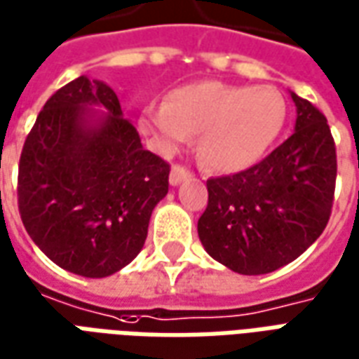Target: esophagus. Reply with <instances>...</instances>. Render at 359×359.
Segmentation results:
<instances>
[{"mask_svg": "<svg viewBox=\"0 0 359 359\" xmlns=\"http://www.w3.org/2000/svg\"><path fill=\"white\" fill-rule=\"evenodd\" d=\"M190 177H192V172L188 171L187 167H182V165H172L171 175H169V182H171L172 187H177L182 180L190 179Z\"/></svg>", "mask_w": 359, "mask_h": 359, "instance_id": "34e87169", "label": "esophagus"}]
</instances>
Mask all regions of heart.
<instances>
[{
	"instance_id": "1",
	"label": "heart",
	"mask_w": 359,
	"mask_h": 359,
	"mask_svg": "<svg viewBox=\"0 0 359 359\" xmlns=\"http://www.w3.org/2000/svg\"><path fill=\"white\" fill-rule=\"evenodd\" d=\"M286 103L271 86L202 81L169 92L140 115L142 133L159 151L172 154L200 134V157L210 169L236 172L257 163L283 130Z\"/></svg>"
}]
</instances>
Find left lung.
<instances>
[{
	"mask_svg": "<svg viewBox=\"0 0 359 359\" xmlns=\"http://www.w3.org/2000/svg\"><path fill=\"white\" fill-rule=\"evenodd\" d=\"M294 134L246 171L208 180L198 234L213 259L241 275L290 264L331 217L337 148L327 118L300 95Z\"/></svg>",
	"mask_w": 359,
	"mask_h": 359,
	"instance_id": "8db88e82",
	"label": "left lung"
}]
</instances>
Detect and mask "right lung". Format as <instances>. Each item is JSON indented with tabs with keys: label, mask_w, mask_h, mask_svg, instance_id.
Masks as SVG:
<instances>
[{
	"label": "right lung",
	"mask_w": 359,
	"mask_h": 359,
	"mask_svg": "<svg viewBox=\"0 0 359 359\" xmlns=\"http://www.w3.org/2000/svg\"><path fill=\"white\" fill-rule=\"evenodd\" d=\"M90 104L108 111L97 116ZM171 167L142 148L117 94L79 76L46 102L19 161V213L38 248L74 275L109 277L138 256Z\"/></svg>",
	"instance_id": "right-lung-1"
}]
</instances>
